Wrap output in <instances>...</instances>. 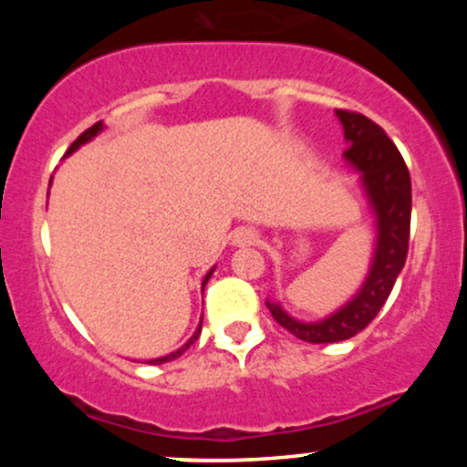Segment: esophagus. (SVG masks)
Instances as JSON below:
<instances>
[{
    "mask_svg": "<svg viewBox=\"0 0 467 467\" xmlns=\"http://www.w3.org/2000/svg\"><path fill=\"white\" fill-rule=\"evenodd\" d=\"M233 244L239 245V248H248V245L256 244V233L250 228H239L237 233L233 234Z\"/></svg>",
    "mask_w": 467,
    "mask_h": 467,
    "instance_id": "esophagus-1",
    "label": "esophagus"
}]
</instances>
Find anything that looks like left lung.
<instances>
[{
    "label": "left lung",
    "mask_w": 467,
    "mask_h": 467,
    "mask_svg": "<svg viewBox=\"0 0 467 467\" xmlns=\"http://www.w3.org/2000/svg\"><path fill=\"white\" fill-rule=\"evenodd\" d=\"M336 116L342 122L345 140L349 144L345 160L356 173H360L362 189L375 215L378 239L371 270L364 278L360 292L318 323H303L292 318L278 303L265 301L278 325L312 345L349 340L371 323L387 303L395 278L406 264L410 237V173L398 147L382 127L367 116L347 109H336Z\"/></svg>",
    "instance_id": "obj_1"
}]
</instances>
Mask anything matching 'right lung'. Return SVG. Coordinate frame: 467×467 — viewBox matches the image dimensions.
Returning <instances> with one entry per match:
<instances>
[{"label":"right lung","mask_w":467,"mask_h":467,"mask_svg":"<svg viewBox=\"0 0 467 467\" xmlns=\"http://www.w3.org/2000/svg\"><path fill=\"white\" fill-rule=\"evenodd\" d=\"M99 131H103V122H96V125L89 127L88 131H83V133H80V136L77 138V140L72 142V147L67 149V153H66V155H69V153H74V151H77V149L80 147V144H85V142H89V140H92V138H94L96 133H99ZM213 272H215V267H213V270L208 272L206 276H203V281H202V289H203V285H206V283H208V278L213 276ZM200 334H202V320H200V327H197V329H195V334H192V336L189 337V342H184V345H182L178 351L169 353V356H162V358H155V360H149V364H162V362H171V360H175V358H180L182 353H184L186 349H189V347L192 345V342H195L197 337H200Z\"/></svg>","instance_id":"obj_1"}]
</instances>
